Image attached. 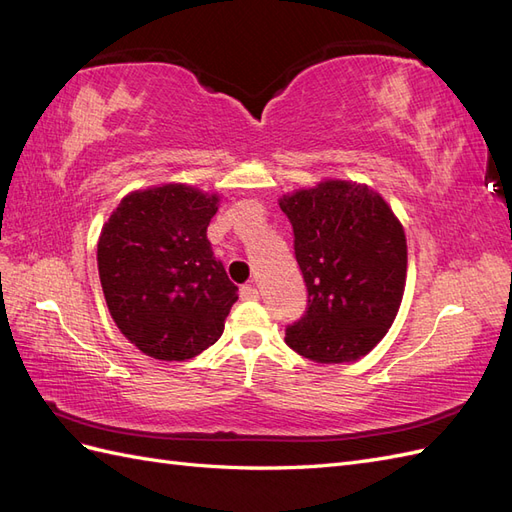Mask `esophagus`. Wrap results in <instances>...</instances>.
Here are the masks:
<instances>
[{"label":"esophagus","instance_id":"34e87169","mask_svg":"<svg viewBox=\"0 0 512 512\" xmlns=\"http://www.w3.org/2000/svg\"><path fill=\"white\" fill-rule=\"evenodd\" d=\"M239 297H241L243 301H254V299H258V290H256L254 284H245V286H241V290H239Z\"/></svg>","mask_w":512,"mask_h":512}]
</instances>
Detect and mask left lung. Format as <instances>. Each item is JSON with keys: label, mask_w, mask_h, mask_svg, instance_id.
I'll use <instances>...</instances> for the list:
<instances>
[{"label": "left lung", "mask_w": 512, "mask_h": 512, "mask_svg": "<svg viewBox=\"0 0 512 512\" xmlns=\"http://www.w3.org/2000/svg\"><path fill=\"white\" fill-rule=\"evenodd\" d=\"M280 207L307 286V309L286 329V344L316 363L359 361L404 299V226L378 192L342 179L284 194Z\"/></svg>", "instance_id": "1"}]
</instances>
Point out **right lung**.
Returning a JSON list of instances; mask_svg holds the SVG:
<instances>
[{
  "label": "right lung",
  "instance_id": "obj_1",
  "mask_svg": "<svg viewBox=\"0 0 512 512\" xmlns=\"http://www.w3.org/2000/svg\"><path fill=\"white\" fill-rule=\"evenodd\" d=\"M218 205V194L164 183L123 196L102 226L98 271L108 312L151 359L185 361L213 346L239 299L207 239Z\"/></svg>",
  "mask_w": 512,
  "mask_h": 512
}]
</instances>
